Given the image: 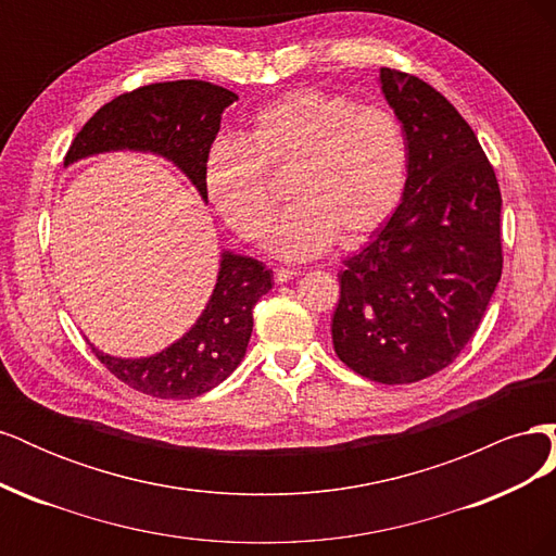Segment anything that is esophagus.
Wrapping results in <instances>:
<instances>
[{"label":"esophagus","mask_w":556,"mask_h":556,"mask_svg":"<svg viewBox=\"0 0 556 556\" xmlns=\"http://www.w3.org/2000/svg\"><path fill=\"white\" fill-rule=\"evenodd\" d=\"M296 276H299L296 268H276L274 280H276V282H288V280L296 278Z\"/></svg>","instance_id":"34e87169"}]
</instances>
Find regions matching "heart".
I'll list each match as a JSON object with an SVG mask.
<instances>
[{
  "mask_svg": "<svg viewBox=\"0 0 556 556\" xmlns=\"http://www.w3.org/2000/svg\"><path fill=\"white\" fill-rule=\"evenodd\" d=\"M290 176L296 204L282 215L274 250L311 260L336 241L371 239L396 213L408 182L399 117L343 94L301 88L264 106L241 141H215L204 162L211 206L243 241L271 239L278 192L265 174Z\"/></svg>",
  "mask_w": 556,
  "mask_h": 556,
  "instance_id": "obj_1",
  "label": "heart"
}]
</instances>
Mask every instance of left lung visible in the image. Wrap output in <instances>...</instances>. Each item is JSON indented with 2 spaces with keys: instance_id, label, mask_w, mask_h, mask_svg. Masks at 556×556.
I'll return each mask as SVG.
<instances>
[{
  "instance_id": "8db88e82",
  "label": "left lung",
  "mask_w": 556,
  "mask_h": 556,
  "mask_svg": "<svg viewBox=\"0 0 556 556\" xmlns=\"http://www.w3.org/2000/svg\"><path fill=\"white\" fill-rule=\"evenodd\" d=\"M408 143L396 213L339 274V359L382 384L443 371L473 339L503 268L501 190L476 131L429 83L380 70Z\"/></svg>"
}]
</instances>
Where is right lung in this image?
Wrapping results in <instances>:
<instances>
[{
	"instance_id": "right-lung-1",
	"label": "right lung",
	"mask_w": 556,
	"mask_h": 556,
	"mask_svg": "<svg viewBox=\"0 0 556 556\" xmlns=\"http://www.w3.org/2000/svg\"><path fill=\"white\" fill-rule=\"evenodd\" d=\"M237 94L206 80L153 83L115 97L76 134L64 166L109 150H139L174 162L201 199L204 162L220 131L223 113ZM271 271L225 250L215 290L194 327L153 357L121 359L92 352L131 390L157 399H194L220 384L245 355L252 333V308L271 290Z\"/></svg>"
}]
</instances>
